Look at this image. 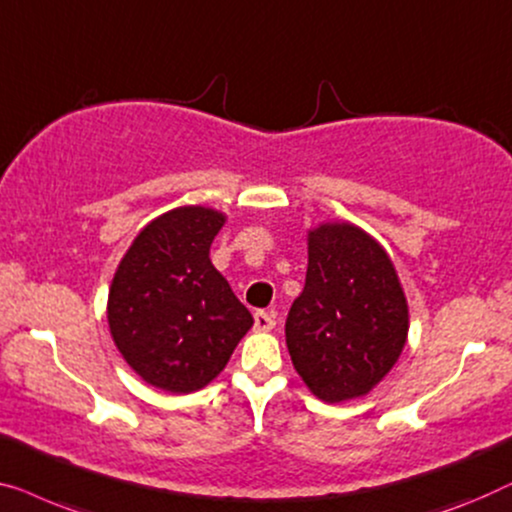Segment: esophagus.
Instances as JSON below:
<instances>
[{"mask_svg":"<svg viewBox=\"0 0 512 512\" xmlns=\"http://www.w3.org/2000/svg\"><path fill=\"white\" fill-rule=\"evenodd\" d=\"M273 325H276V320H273L271 313H266V311L255 313V329L257 331H269V329H273Z\"/></svg>","mask_w":512,"mask_h":512,"instance_id":"1","label":"esophagus"}]
</instances>
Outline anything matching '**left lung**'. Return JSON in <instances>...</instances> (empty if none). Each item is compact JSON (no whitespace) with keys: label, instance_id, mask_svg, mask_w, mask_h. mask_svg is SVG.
<instances>
[{"label":"left lung","instance_id":"left-lung-1","mask_svg":"<svg viewBox=\"0 0 512 512\" xmlns=\"http://www.w3.org/2000/svg\"><path fill=\"white\" fill-rule=\"evenodd\" d=\"M406 336V297L385 250L355 225L308 234L306 285L287 313L285 341L315 397H364L397 362Z\"/></svg>","mask_w":512,"mask_h":512}]
</instances>
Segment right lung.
<instances>
[{"label": "right lung", "instance_id": "1", "mask_svg": "<svg viewBox=\"0 0 512 512\" xmlns=\"http://www.w3.org/2000/svg\"><path fill=\"white\" fill-rule=\"evenodd\" d=\"M222 225L225 215L211 208H174L143 227L113 276V341L160 390H201L253 327V315L208 257Z\"/></svg>", "mask_w": 512, "mask_h": 512}]
</instances>
